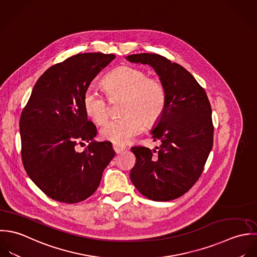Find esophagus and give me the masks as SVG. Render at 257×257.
<instances>
[{
    "label": "esophagus",
    "instance_id": "obj_1",
    "mask_svg": "<svg viewBox=\"0 0 257 257\" xmlns=\"http://www.w3.org/2000/svg\"><path fill=\"white\" fill-rule=\"evenodd\" d=\"M112 148H113V150H114V152L116 154H120V153H122L125 150V146L120 145V144H116V143H114L112 145Z\"/></svg>",
    "mask_w": 257,
    "mask_h": 257
}]
</instances>
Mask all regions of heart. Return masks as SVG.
<instances>
[{
  "instance_id": "1",
  "label": "heart",
  "mask_w": 257,
  "mask_h": 257,
  "mask_svg": "<svg viewBox=\"0 0 257 257\" xmlns=\"http://www.w3.org/2000/svg\"><path fill=\"white\" fill-rule=\"evenodd\" d=\"M103 86L110 100L123 98V116L108 120L100 129V137L116 144H125L139 135L144 125L153 126L162 117L167 105L164 84L149 77L144 69L124 65L109 73ZM85 114L101 124L108 117V100L96 88L89 86L83 94Z\"/></svg>"
}]
</instances>
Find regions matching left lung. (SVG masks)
<instances>
[{"mask_svg": "<svg viewBox=\"0 0 257 257\" xmlns=\"http://www.w3.org/2000/svg\"><path fill=\"white\" fill-rule=\"evenodd\" d=\"M149 64L167 92V105L154 130L153 151L135 146L136 164L130 179L146 198L167 202L187 193L201 177L213 143L211 107L205 89L182 65L157 53L126 57Z\"/></svg>", "mask_w": 257, "mask_h": 257, "instance_id": "8db88e82", "label": "left lung"}]
</instances>
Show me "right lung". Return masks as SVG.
<instances>
[{
    "mask_svg": "<svg viewBox=\"0 0 257 257\" xmlns=\"http://www.w3.org/2000/svg\"><path fill=\"white\" fill-rule=\"evenodd\" d=\"M114 58L111 53H78L52 65L39 78L22 111L24 168L52 200L76 204L89 198L115 156L110 142L92 141L96 127L82 102L91 81ZM82 142L91 144L77 153L75 146Z\"/></svg>",
    "mask_w": 257,
    "mask_h": 257,
    "instance_id": "obj_1",
    "label": "right lung"
}]
</instances>
